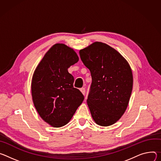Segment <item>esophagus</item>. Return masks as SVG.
<instances>
[{
  "instance_id": "obj_1",
  "label": "esophagus",
  "mask_w": 161,
  "mask_h": 161,
  "mask_svg": "<svg viewBox=\"0 0 161 161\" xmlns=\"http://www.w3.org/2000/svg\"><path fill=\"white\" fill-rule=\"evenodd\" d=\"M80 91L81 92V93L84 95H85V88L84 87H82L80 89Z\"/></svg>"
}]
</instances>
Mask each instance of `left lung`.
Wrapping results in <instances>:
<instances>
[{
  "label": "left lung",
  "instance_id": "1",
  "mask_svg": "<svg viewBox=\"0 0 161 161\" xmlns=\"http://www.w3.org/2000/svg\"><path fill=\"white\" fill-rule=\"evenodd\" d=\"M79 53L92 78L87 100L92 116L98 125H112L127 108L133 86L131 68L120 53L104 43L94 42Z\"/></svg>",
  "mask_w": 161,
  "mask_h": 161
}]
</instances>
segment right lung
<instances>
[{
	"instance_id": "1",
	"label": "right lung",
	"mask_w": 161,
	"mask_h": 161,
	"mask_svg": "<svg viewBox=\"0 0 161 161\" xmlns=\"http://www.w3.org/2000/svg\"><path fill=\"white\" fill-rule=\"evenodd\" d=\"M79 59L73 48L56 43L46 52L34 71V105L42 119L53 127L66 125L84 100L82 93L74 87V77L68 71Z\"/></svg>"
}]
</instances>
